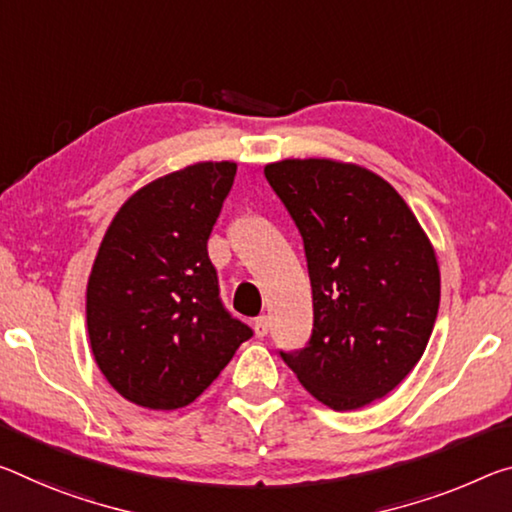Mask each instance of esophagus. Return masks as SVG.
Listing matches in <instances>:
<instances>
[{
  "label": "esophagus",
  "mask_w": 512,
  "mask_h": 512,
  "mask_svg": "<svg viewBox=\"0 0 512 512\" xmlns=\"http://www.w3.org/2000/svg\"><path fill=\"white\" fill-rule=\"evenodd\" d=\"M253 328H255L257 337H266V335H269V330H271V319H269V316H257Z\"/></svg>",
  "instance_id": "34e87169"
}]
</instances>
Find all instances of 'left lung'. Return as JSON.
I'll return each mask as SVG.
<instances>
[{"label":"left lung","instance_id":"1","mask_svg":"<svg viewBox=\"0 0 512 512\" xmlns=\"http://www.w3.org/2000/svg\"><path fill=\"white\" fill-rule=\"evenodd\" d=\"M303 237L310 342L280 358L332 410L383 399L415 369L440 307L435 250L405 200L371 170L332 159L264 168Z\"/></svg>","mask_w":512,"mask_h":512}]
</instances>
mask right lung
Masks as SVG:
<instances>
[{
	"instance_id": "obj_1",
	"label": "right lung",
	"mask_w": 512,
	"mask_h": 512,
	"mask_svg": "<svg viewBox=\"0 0 512 512\" xmlns=\"http://www.w3.org/2000/svg\"><path fill=\"white\" fill-rule=\"evenodd\" d=\"M237 175L202 161L143 186L113 216L86 289L95 362L120 396L175 410L253 337L225 310L207 239Z\"/></svg>"
}]
</instances>
